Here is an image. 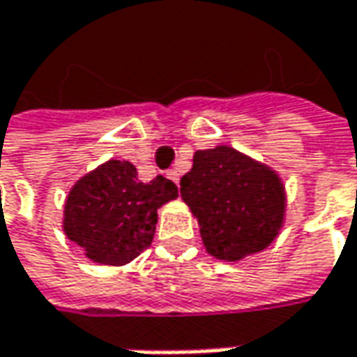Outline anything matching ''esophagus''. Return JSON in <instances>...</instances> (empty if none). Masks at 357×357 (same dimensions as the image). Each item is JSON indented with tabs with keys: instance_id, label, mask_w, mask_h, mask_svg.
I'll list each match as a JSON object with an SVG mask.
<instances>
[{
	"instance_id": "obj_1",
	"label": "esophagus",
	"mask_w": 357,
	"mask_h": 357,
	"mask_svg": "<svg viewBox=\"0 0 357 357\" xmlns=\"http://www.w3.org/2000/svg\"><path fill=\"white\" fill-rule=\"evenodd\" d=\"M169 178L174 183V185H178V181H181V174H178V170H169Z\"/></svg>"
}]
</instances>
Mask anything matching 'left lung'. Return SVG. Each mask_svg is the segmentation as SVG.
<instances>
[{
  "instance_id": "obj_1",
  "label": "left lung",
  "mask_w": 357,
  "mask_h": 357,
  "mask_svg": "<svg viewBox=\"0 0 357 357\" xmlns=\"http://www.w3.org/2000/svg\"><path fill=\"white\" fill-rule=\"evenodd\" d=\"M181 197L199 221L206 251L223 261L267 249L285 219L279 174L225 144L195 152Z\"/></svg>"
}]
</instances>
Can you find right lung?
<instances>
[{
	"instance_id": "1",
	"label": "right lung",
	"mask_w": 357,
	"mask_h": 357,
	"mask_svg": "<svg viewBox=\"0 0 357 357\" xmlns=\"http://www.w3.org/2000/svg\"><path fill=\"white\" fill-rule=\"evenodd\" d=\"M176 185L156 176L140 183L128 160H108L72 187L63 205V233L100 265H126L149 249L165 203Z\"/></svg>"
}]
</instances>
